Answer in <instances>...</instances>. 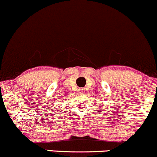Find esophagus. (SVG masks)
I'll return each instance as SVG.
<instances>
[{"label": "esophagus", "instance_id": "1", "mask_svg": "<svg viewBox=\"0 0 157 157\" xmlns=\"http://www.w3.org/2000/svg\"><path fill=\"white\" fill-rule=\"evenodd\" d=\"M84 91H85V89H84V88H80V89H79V92L80 93H83Z\"/></svg>", "mask_w": 157, "mask_h": 157}]
</instances>
